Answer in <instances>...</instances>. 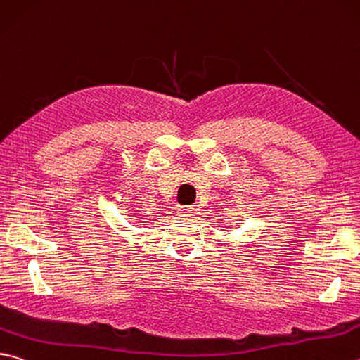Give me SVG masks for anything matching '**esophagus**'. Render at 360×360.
<instances>
[{"mask_svg":"<svg viewBox=\"0 0 360 360\" xmlns=\"http://www.w3.org/2000/svg\"><path fill=\"white\" fill-rule=\"evenodd\" d=\"M193 214V209L188 207V206H182V207H178V215L182 219H187V217H192Z\"/></svg>","mask_w":360,"mask_h":360,"instance_id":"esophagus-1","label":"esophagus"}]
</instances>
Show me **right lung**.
I'll list each match as a JSON object with an SVG mask.
<instances>
[{"label": "right lung", "mask_w": 360, "mask_h": 360, "mask_svg": "<svg viewBox=\"0 0 360 360\" xmlns=\"http://www.w3.org/2000/svg\"><path fill=\"white\" fill-rule=\"evenodd\" d=\"M127 212L134 215V214L136 212V211H135V205H132V206H130V207H127Z\"/></svg>", "instance_id": "add662e5"}]
</instances>
